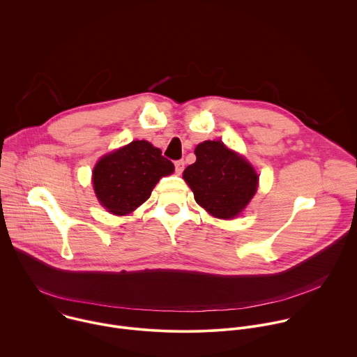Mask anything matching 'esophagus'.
<instances>
[{"mask_svg": "<svg viewBox=\"0 0 357 357\" xmlns=\"http://www.w3.org/2000/svg\"><path fill=\"white\" fill-rule=\"evenodd\" d=\"M183 168H185V161L183 160L175 161V171H176V174H182Z\"/></svg>", "mask_w": 357, "mask_h": 357, "instance_id": "obj_1", "label": "esophagus"}]
</instances>
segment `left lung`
<instances>
[{"label":"left lung","instance_id":"8db88e82","mask_svg":"<svg viewBox=\"0 0 357 357\" xmlns=\"http://www.w3.org/2000/svg\"><path fill=\"white\" fill-rule=\"evenodd\" d=\"M196 162L183 171L195 200L217 218H234L250 203L258 188L255 169L221 142L200 143Z\"/></svg>","mask_w":357,"mask_h":357}]
</instances>
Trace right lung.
Segmentation results:
<instances>
[{"label":"right lung","mask_w":357,"mask_h":357,"mask_svg":"<svg viewBox=\"0 0 357 357\" xmlns=\"http://www.w3.org/2000/svg\"><path fill=\"white\" fill-rule=\"evenodd\" d=\"M172 172L174 164L160 149L137 140L100 158L92 181L100 204L116 215H125L150 197L160 178Z\"/></svg>","instance_id":"add662e5"}]
</instances>
